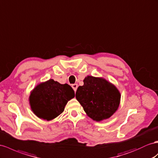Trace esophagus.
<instances>
[{
  "mask_svg": "<svg viewBox=\"0 0 158 158\" xmlns=\"http://www.w3.org/2000/svg\"><path fill=\"white\" fill-rule=\"evenodd\" d=\"M77 87H78L77 84H73V85H72V88L73 89V90H74L75 91H77Z\"/></svg>",
  "mask_w": 158,
  "mask_h": 158,
  "instance_id": "obj_1",
  "label": "esophagus"
}]
</instances>
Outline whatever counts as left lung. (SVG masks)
Wrapping results in <instances>:
<instances>
[{"instance_id":"obj_1","label":"left lung","mask_w":158,"mask_h":158,"mask_svg":"<svg viewBox=\"0 0 158 158\" xmlns=\"http://www.w3.org/2000/svg\"><path fill=\"white\" fill-rule=\"evenodd\" d=\"M76 91V99L87 115L97 121L110 118L118 109L121 95L114 85L103 78L87 76Z\"/></svg>"}]
</instances>
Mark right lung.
Listing matches in <instances>:
<instances>
[{
	"mask_svg": "<svg viewBox=\"0 0 158 158\" xmlns=\"http://www.w3.org/2000/svg\"><path fill=\"white\" fill-rule=\"evenodd\" d=\"M75 92L68 84H60L53 79L39 84L29 97L31 110L38 118L49 121L62 114L68 101Z\"/></svg>",
	"mask_w": 158,
	"mask_h": 158,
	"instance_id": "1",
	"label": "right lung"
}]
</instances>
